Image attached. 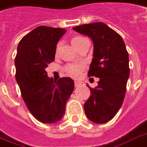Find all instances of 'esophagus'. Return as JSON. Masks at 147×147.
<instances>
[{
    "label": "esophagus",
    "instance_id": "1",
    "mask_svg": "<svg viewBox=\"0 0 147 147\" xmlns=\"http://www.w3.org/2000/svg\"><path fill=\"white\" fill-rule=\"evenodd\" d=\"M75 85H76V87L83 86V85H84V82H81V81H76V82H75Z\"/></svg>",
    "mask_w": 147,
    "mask_h": 147
}]
</instances>
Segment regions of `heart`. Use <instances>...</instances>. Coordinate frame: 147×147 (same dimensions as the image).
<instances>
[{
    "label": "heart",
    "instance_id": "heart-1",
    "mask_svg": "<svg viewBox=\"0 0 147 147\" xmlns=\"http://www.w3.org/2000/svg\"><path fill=\"white\" fill-rule=\"evenodd\" d=\"M85 40H87L85 37H83V36H74L71 39V43L77 49L82 44V42ZM59 43L57 46V49H59ZM83 68H84V65L82 64H71L69 65L66 67V71H68V73L71 76L78 77L81 74Z\"/></svg>",
    "mask_w": 147,
    "mask_h": 147
}]
</instances>
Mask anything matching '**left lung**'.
<instances>
[{
  "instance_id": "left-lung-1",
  "label": "left lung",
  "mask_w": 147,
  "mask_h": 147,
  "mask_svg": "<svg viewBox=\"0 0 147 147\" xmlns=\"http://www.w3.org/2000/svg\"><path fill=\"white\" fill-rule=\"evenodd\" d=\"M88 36L94 44L88 76L99 78L98 86L84 105L86 116L96 123L111 120L121 108L130 75L129 56L123 39L104 23L97 22L72 28Z\"/></svg>"
}]
</instances>
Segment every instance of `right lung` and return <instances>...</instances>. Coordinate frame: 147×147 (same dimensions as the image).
Wrapping results in <instances>:
<instances>
[{"mask_svg":"<svg viewBox=\"0 0 147 147\" xmlns=\"http://www.w3.org/2000/svg\"><path fill=\"white\" fill-rule=\"evenodd\" d=\"M65 32L62 28L38 26L22 38L17 47L15 78L28 110L43 123L62 119L75 87L71 78L55 81L46 71L55 60L56 45Z\"/></svg>","mask_w":147,"mask_h":147,"instance_id":"obj_1","label":"right lung"}]
</instances>
